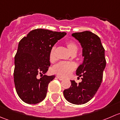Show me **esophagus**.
<instances>
[{
  "label": "esophagus",
  "mask_w": 120,
  "mask_h": 120,
  "mask_svg": "<svg viewBox=\"0 0 120 120\" xmlns=\"http://www.w3.org/2000/svg\"><path fill=\"white\" fill-rule=\"evenodd\" d=\"M57 79H59V80H60V81L63 80V78H62L61 77H60L59 76H57Z\"/></svg>",
  "instance_id": "1"
}]
</instances>
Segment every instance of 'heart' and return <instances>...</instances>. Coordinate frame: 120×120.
I'll return each mask as SVG.
<instances>
[{"mask_svg":"<svg viewBox=\"0 0 120 120\" xmlns=\"http://www.w3.org/2000/svg\"><path fill=\"white\" fill-rule=\"evenodd\" d=\"M66 45L72 54L75 53L78 50V46L74 41L69 40L66 42ZM56 47L53 46L49 53V60L53 62L56 59ZM76 66L74 63L61 61L53 66L52 71L54 74L61 77H67L75 69Z\"/></svg>","mask_w":120,"mask_h":120,"instance_id":"obj_1","label":"heart"}]
</instances>
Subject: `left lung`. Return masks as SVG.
Wrapping results in <instances>:
<instances>
[{
    "label": "left lung",
    "instance_id": "1",
    "mask_svg": "<svg viewBox=\"0 0 120 120\" xmlns=\"http://www.w3.org/2000/svg\"><path fill=\"white\" fill-rule=\"evenodd\" d=\"M72 36L82 48L83 63L76 71V74L82 77V82L71 81V86L65 89L63 94L70 103L83 105L92 99L101 85L106 64L105 49L100 38L90 31L75 32Z\"/></svg>",
    "mask_w": 120,
    "mask_h": 120
}]
</instances>
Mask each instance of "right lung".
I'll return each mask as SVG.
<instances>
[{"label": "right lung", "instance_id": "add662e5", "mask_svg": "<svg viewBox=\"0 0 120 120\" xmlns=\"http://www.w3.org/2000/svg\"><path fill=\"white\" fill-rule=\"evenodd\" d=\"M66 32L44 29L30 31L19 43L14 58V81L20 99L25 103L35 105L42 101L46 96L48 86L54 75H44L50 66L49 53Z\"/></svg>", "mask_w": 120, "mask_h": 120}]
</instances>
